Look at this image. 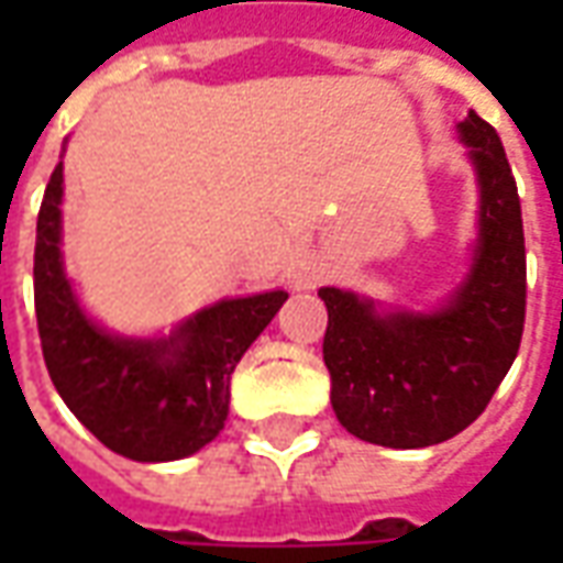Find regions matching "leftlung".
<instances>
[{
	"instance_id": "8db88e82",
	"label": "left lung",
	"mask_w": 563,
	"mask_h": 563,
	"mask_svg": "<svg viewBox=\"0 0 563 563\" xmlns=\"http://www.w3.org/2000/svg\"><path fill=\"white\" fill-rule=\"evenodd\" d=\"M476 174V241L464 280L431 310L383 307L322 286L329 307L322 358L331 407L358 440L422 449L483 413L519 353L525 329V232L504 144L476 111L459 126Z\"/></svg>"
}]
</instances>
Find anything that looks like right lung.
<instances>
[{"mask_svg":"<svg viewBox=\"0 0 563 563\" xmlns=\"http://www.w3.org/2000/svg\"><path fill=\"white\" fill-rule=\"evenodd\" d=\"M35 317L59 398L104 446L132 461H177L208 446L229 419L232 374L289 295L222 298L172 334H114L84 310L63 262V162L35 229Z\"/></svg>","mask_w":563,"mask_h":563,"instance_id":"right-lung-1","label":"right lung"}]
</instances>
